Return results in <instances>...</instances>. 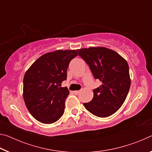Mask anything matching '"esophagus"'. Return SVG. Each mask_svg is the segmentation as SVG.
<instances>
[{"label": "esophagus", "mask_w": 152, "mask_h": 152, "mask_svg": "<svg viewBox=\"0 0 152 152\" xmlns=\"http://www.w3.org/2000/svg\"><path fill=\"white\" fill-rule=\"evenodd\" d=\"M73 92H74V94L77 95V94H80V91H74Z\"/></svg>", "instance_id": "obj_1"}]
</instances>
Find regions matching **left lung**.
<instances>
[{
  "instance_id": "left-lung-1",
  "label": "left lung",
  "mask_w": 152,
  "mask_h": 152,
  "mask_svg": "<svg viewBox=\"0 0 152 152\" xmlns=\"http://www.w3.org/2000/svg\"><path fill=\"white\" fill-rule=\"evenodd\" d=\"M77 51L89 66L94 78L102 82L93 91L92 101L84 103V106L99 117L114 114L125 102L130 88L127 61L116 51L103 47L80 49Z\"/></svg>"
}]
</instances>
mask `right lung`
<instances>
[{"mask_svg":"<svg viewBox=\"0 0 152 152\" xmlns=\"http://www.w3.org/2000/svg\"><path fill=\"white\" fill-rule=\"evenodd\" d=\"M76 50H56L39 57L25 72L23 99L31 115L36 120L51 124L62 116L67 87H60L67 78V69Z\"/></svg>","mask_w":152,"mask_h":152,"instance_id":"1","label":"right lung"}]
</instances>
